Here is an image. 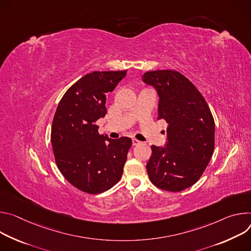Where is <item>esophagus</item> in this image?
Returning a JSON list of instances; mask_svg holds the SVG:
<instances>
[{
	"label": "esophagus",
	"mask_w": 251,
	"mask_h": 251,
	"mask_svg": "<svg viewBox=\"0 0 251 251\" xmlns=\"http://www.w3.org/2000/svg\"><path fill=\"white\" fill-rule=\"evenodd\" d=\"M140 144H141L140 141L135 140V138H132V146H137V145H140Z\"/></svg>",
	"instance_id": "34e87169"
}]
</instances>
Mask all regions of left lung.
Instances as JSON below:
<instances>
[{
  "mask_svg": "<svg viewBox=\"0 0 251 251\" xmlns=\"http://www.w3.org/2000/svg\"><path fill=\"white\" fill-rule=\"evenodd\" d=\"M143 80L157 92V119L169 124L165 147H151L149 177L160 189L181 191L200 179L213 154V117L202 95L180 73L147 72Z\"/></svg>",
  "mask_w": 251,
  "mask_h": 251,
  "instance_id": "left-lung-1",
  "label": "left lung"
}]
</instances>
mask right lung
Wrapping results in <instances>:
<instances>
[{"instance_id": "right-lung-1", "label": "right lung", "mask_w": 251, "mask_h": 251, "mask_svg": "<svg viewBox=\"0 0 251 251\" xmlns=\"http://www.w3.org/2000/svg\"><path fill=\"white\" fill-rule=\"evenodd\" d=\"M126 75V71L87 74L66 92L55 110L50 132L55 163L83 192H103L123 176L132 142L100 134L96 122L106 115V97Z\"/></svg>"}]
</instances>
